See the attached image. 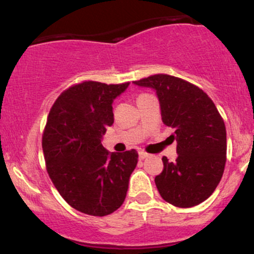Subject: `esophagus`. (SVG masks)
I'll return each instance as SVG.
<instances>
[{
    "label": "esophagus",
    "instance_id": "esophagus-1",
    "mask_svg": "<svg viewBox=\"0 0 254 254\" xmlns=\"http://www.w3.org/2000/svg\"><path fill=\"white\" fill-rule=\"evenodd\" d=\"M138 155H139V159L144 160V159H147L148 156H149V154H147V153H145V151H139Z\"/></svg>",
    "mask_w": 254,
    "mask_h": 254
}]
</instances>
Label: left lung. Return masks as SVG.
<instances>
[{
	"mask_svg": "<svg viewBox=\"0 0 254 254\" xmlns=\"http://www.w3.org/2000/svg\"><path fill=\"white\" fill-rule=\"evenodd\" d=\"M155 90L165 125L174 129L178 157H162L164 171L155 178L166 202L179 208L198 205L211 196L222 178L227 133L210 98L190 82L157 74L133 82Z\"/></svg>",
	"mask_w": 254,
	"mask_h": 254,
	"instance_id": "left-lung-1",
	"label": "left lung"
}]
</instances>
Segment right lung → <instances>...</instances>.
Instances as JSON below:
<instances>
[{
  "label": "right lung",
  "mask_w": 254,
  "mask_h": 254,
  "mask_svg": "<svg viewBox=\"0 0 254 254\" xmlns=\"http://www.w3.org/2000/svg\"><path fill=\"white\" fill-rule=\"evenodd\" d=\"M129 84H75L49 113L43 135L48 173L64 200L83 214L106 216L127 197L138 154L135 149L111 153L101 141L115 121L113 100Z\"/></svg>",
  "instance_id": "1"
}]
</instances>
